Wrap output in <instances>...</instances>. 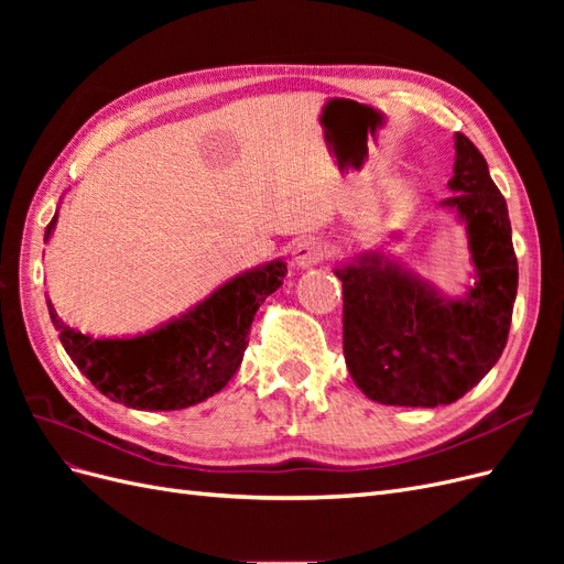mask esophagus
Returning a JSON list of instances; mask_svg holds the SVG:
<instances>
[{
	"mask_svg": "<svg viewBox=\"0 0 564 564\" xmlns=\"http://www.w3.org/2000/svg\"><path fill=\"white\" fill-rule=\"evenodd\" d=\"M324 259V247L315 237H305L294 247V263L299 268H313Z\"/></svg>",
	"mask_w": 564,
	"mask_h": 564,
	"instance_id": "1",
	"label": "esophagus"
}]
</instances>
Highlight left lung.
<instances>
[{
  "instance_id": "1",
  "label": "left lung",
  "mask_w": 564,
  "mask_h": 564,
  "mask_svg": "<svg viewBox=\"0 0 564 564\" xmlns=\"http://www.w3.org/2000/svg\"><path fill=\"white\" fill-rule=\"evenodd\" d=\"M456 162L442 207L468 230L475 284L464 299L365 251L338 263L344 282V355L352 381L381 404H452L485 379L501 357L518 294V259L506 199L489 166L464 133L454 135Z\"/></svg>"
}]
</instances>
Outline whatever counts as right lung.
Instances as JSON below:
<instances>
[{"instance_id":"right-lung-1","label":"right lung","mask_w":564,"mask_h":564,"mask_svg":"<svg viewBox=\"0 0 564 564\" xmlns=\"http://www.w3.org/2000/svg\"><path fill=\"white\" fill-rule=\"evenodd\" d=\"M46 226L44 240L56 228ZM284 261L242 272L195 308L133 338H94L70 329L46 301L58 338L77 369L106 398L131 409L169 412L216 395L240 369L259 305L278 292Z\"/></svg>"}]
</instances>
